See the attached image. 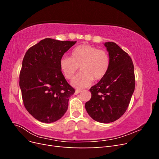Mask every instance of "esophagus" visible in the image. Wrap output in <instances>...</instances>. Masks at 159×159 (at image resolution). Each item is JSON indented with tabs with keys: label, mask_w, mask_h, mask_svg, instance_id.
Here are the masks:
<instances>
[{
	"label": "esophagus",
	"mask_w": 159,
	"mask_h": 159,
	"mask_svg": "<svg viewBox=\"0 0 159 159\" xmlns=\"http://www.w3.org/2000/svg\"><path fill=\"white\" fill-rule=\"evenodd\" d=\"M81 91V90H80V89H76L75 90V95H77V94H78V93H80V92Z\"/></svg>",
	"instance_id": "1"
}]
</instances>
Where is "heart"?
Masks as SVG:
<instances>
[{
  "instance_id": "b5f03b06",
  "label": "heart",
  "mask_w": 159,
  "mask_h": 159,
  "mask_svg": "<svg viewBox=\"0 0 159 159\" xmlns=\"http://www.w3.org/2000/svg\"><path fill=\"white\" fill-rule=\"evenodd\" d=\"M111 58L108 52L88 44L77 46L71 50L70 57L60 61V68L65 78L71 80L80 68L81 73L72 80L77 88L88 87L94 80L104 78L110 68Z\"/></svg>"
}]
</instances>
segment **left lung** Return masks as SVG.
I'll list each match as a JSON object with an SVG mask.
<instances>
[{
    "label": "left lung",
    "mask_w": 159,
    "mask_h": 159,
    "mask_svg": "<svg viewBox=\"0 0 159 159\" xmlns=\"http://www.w3.org/2000/svg\"><path fill=\"white\" fill-rule=\"evenodd\" d=\"M111 58L110 68L104 78L92 86L91 98L85 107L95 121L109 123L125 113L135 86L131 57L115 42H105Z\"/></svg>",
    "instance_id": "1"
}]
</instances>
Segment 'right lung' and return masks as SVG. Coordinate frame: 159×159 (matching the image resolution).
Instances as JSON below:
<instances>
[{
	"label": "right lung",
	"instance_id": "right-lung-1",
	"mask_svg": "<svg viewBox=\"0 0 159 159\" xmlns=\"http://www.w3.org/2000/svg\"><path fill=\"white\" fill-rule=\"evenodd\" d=\"M75 43L45 38L30 47L24 57L19 81L23 103L42 123L55 122L63 116L75 92L62 74L60 61Z\"/></svg>",
	"mask_w": 159,
	"mask_h": 159
}]
</instances>
